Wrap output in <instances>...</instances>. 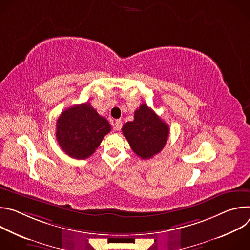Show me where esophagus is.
Masks as SVG:
<instances>
[{
    "label": "esophagus",
    "mask_w": 250,
    "mask_h": 250,
    "mask_svg": "<svg viewBox=\"0 0 250 250\" xmlns=\"http://www.w3.org/2000/svg\"><path fill=\"white\" fill-rule=\"evenodd\" d=\"M122 126H123V122L121 120H117L115 122V129L120 130L122 128Z\"/></svg>",
    "instance_id": "34e87169"
}]
</instances>
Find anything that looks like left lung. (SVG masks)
I'll return each mask as SVG.
<instances>
[{"instance_id": "1", "label": "left lung", "mask_w": 250, "mask_h": 250, "mask_svg": "<svg viewBox=\"0 0 250 250\" xmlns=\"http://www.w3.org/2000/svg\"><path fill=\"white\" fill-rule=\"evenodd\" d=\"M123 133L137 156L149 159L164 148L169 126L147 104H142L134 112V120L124 125Z\"/></svg>"}]
</instances>
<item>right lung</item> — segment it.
Listing matches in <instances>:
<instances>
[{"label":"right lung","mask_w":250,"mask_h":250,"mask_svg":"<svg viewBox=\"0 0 250 250\" xmlns=\"http://www.w3.org/2000/svg\"><path fill=\"white\" fill-rule=\"evenodd\" d=\"M111 125L100 116L89 102L65 110L56 123V138L70 157L86 159L98 148Z\"/></svg>","instance_id":"add662e5"}]
</instances>
